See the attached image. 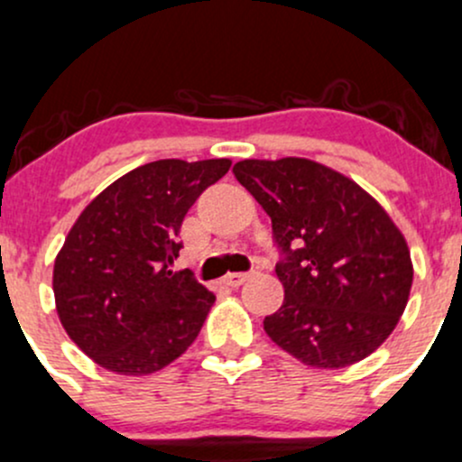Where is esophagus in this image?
Here are the masks:
<instances>
[{"mask_svg":"<svg viewBox=\"0 0 462 462\" xmlns=\"http://www.w3.org/2000/svg\"><path fill=\"white\" fill-rule=\"evenodd\" d=\"M247 279H250V274H241V272H232V274H227L226 279H223V283H226L227 288H241V285H244Z\"/></svg>","mask_w":462,"mask_h":462,"instance_id":"obj_1","label":"esophagus"}]
</instances>
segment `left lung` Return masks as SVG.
<instances>
[{"label":"left lung","mask_w":462,"mask_h":462,"mask_svg":"<svg viewBox=\"0 0 462 462\" xmlns=\"http://www.w3.org/2000/svg\"><path fill=\"white\" fill-rule=\"evenodd\" d=\"M232 172L268 212L283 252L285 299L265 334L319 370L370 356L394 332L414 281L396 223L356 181L312 159H244Z\"/></svg>","instance_id":"obj_1"}]
</instances>
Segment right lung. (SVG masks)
Instances as JSON below:
<instances>
[{
  "label": "right lung",
  "mask_w": 462,
  "mask_h": 462,
  "mask_svg": "<svg viewBox=\"0 0 462 462\" xmlns=\"http://www.w3.org/2000/svg\"><path fill=\"white\" fill-rule=\"evenodd\" d=\"M230 159H159L130 170L84 208L52 270L57 314L77 347L104 370L145 376L199 337L215 294L174 272L179 230Z\"/></svg>",
  "instance_id": "obj_1"
}]
</instances>
